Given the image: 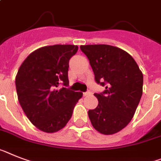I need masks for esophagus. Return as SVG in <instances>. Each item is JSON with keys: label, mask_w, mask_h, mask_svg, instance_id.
<instances>
[{"label": "esophagus", "mask_w": 161, "mask_h": 161, "mask_svg": "<svg viewBox=\"0 0 161 161\" xmlns=\"http://www.w3.org/2000/svg\"><path fill=\"white\" fill-rule=\"evenodd\" d=\"M90 94H91V92H89V91L86 92H83V96H84V97H87V96H89V95H90Z\"/></svg>", "instance_id": "obj_1"}]
</instances>
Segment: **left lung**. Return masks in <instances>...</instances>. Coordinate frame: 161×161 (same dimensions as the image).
I'll use <instances>...</instances> for the list:
<instances>
[{
    "instance_id": "obj_1",
    "label": "left lung",
    "mask_w": 161,
    "mask_h": 161,
    "mask_svg": "<svg viewBox=\"0 0 161 161\" xmlns=\"http://www.w3.org/2000/svg\"><path fill=\"white\" fill-rule=\"evenodd\" d=\"M88 58L97 83L105 86L95 93L98 106L88 110L93 128L102 134L118 133L129 124L142 95L143 75L132 56L110 45L81 46Z\"/></svg>"
}]
</instances>
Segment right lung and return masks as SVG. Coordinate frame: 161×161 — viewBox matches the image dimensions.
I'll list each match as a JSON object with an SVG mask.
<instances>
[{
	"mask_svg": "<svg viewBox=\"0 0 161 161\" xmlns=\"http://www.w3.org/2000/svg\"><path fill=\"white\" fill-rule=\"evenodd\" d=\"M78 46H47L28 55L20 65L15 86L20 106L35 127L55 133L69 122L76 103L83 97L69 85V61Z\"/></svg>",
	"mask_w": 161,
	"mask_h": 161,
	"instance_id": "obj_1",
	"label": "right lung"
}]
</instances>
